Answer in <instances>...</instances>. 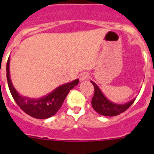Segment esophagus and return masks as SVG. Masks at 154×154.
I'll list each match as a JSON object with an SVG mask.
<instances>
[{
	"mask_svg": "<svg viewBox=\"0 0 154 154\" xmlns=\"http://www.w3.org/2000/svg\"><path fill=\"white\" fill-rule=\"evenodd\" d=\"M89 73H87V72H83V73H82L81 75H80L79 76V79L80 81L82 82V81H85V80H86L87 79L89 78Z\"/></svg>",
	"mask_w": 154,
	"mask_h": 154,
	"instance_id": "34e87169",
	"label": "esophagus"
}]
</instances>
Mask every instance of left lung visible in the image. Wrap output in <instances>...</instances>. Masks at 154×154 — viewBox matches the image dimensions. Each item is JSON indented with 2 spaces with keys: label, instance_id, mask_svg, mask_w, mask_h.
<instances>
[{
  "label": "left lung",
  "instance_id": "left-lung-1",
  "mask_svg": "<svg viewBox=\"0 0 154 154\" xmlns=\"http://www.w3.org/2000/svg\"><path fill=\"white\" fill-rule=\"evenodd\" d=\"M94 86V96L92 99V106L96 112L105 116H115L126 111L135 101V98L124 104H118L109 101L94 82L91 81Z\"/></svg>",
  "mask_w": 154,
  "mask_h": 154
}]
</instances>
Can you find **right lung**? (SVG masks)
Returning a JSON list of instances; mask_svg holds the SVG:
<instances>
[{
    "label": "right lung",
    "mask_w": 154,
    "mask_h": 154,
    "mask_svg": "<svg viewBox=\"0 0 154 154\" xmlns=\"http://www.w3.org/2000/svg\"><path fill=\"white\" fill-rule=\"evenodd\" d=\"M6 71L8 87L14 101L25 113L36 119H48L55 115L62 106L69 91L79 82L77 79L71 82L59 85L46 96L38 99H31L21 96L14 87L10 75V57L7 62Z\"/></svg>",
    "instance_id": "add662e5"
}]
</instances>
